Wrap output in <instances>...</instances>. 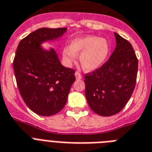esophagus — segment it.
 Masks as SVG:
<instances>
[{
	"instance_id": "1",
	"label": "esophagus",
	"mask_w": 152,
	"mask_h": 152,
	"mask_svg": "<svg viewBox=\"0 0 152 152\" xmlns=\"http://www.w3.org/2000/svg\"><path fill=\"white\" fill-rule=\"evenodd\" d=\"M75 76H76V80H82L83 79L82 75H81V74L78 72H76V73H75Z\"/></svg>"
}]
</instances>
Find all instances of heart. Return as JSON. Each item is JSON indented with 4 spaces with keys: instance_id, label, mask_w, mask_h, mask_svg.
Listing matches in <instances>:
<instances>
[{
    "instance_id": "1",
    "label": "heart",
    "mask_w": 152,
    "mask_h": 152,
    "mask_svg": "<svg viewBox=\"0 0 152 152\" xmlns=\"http://www.w3.org/2000/svg\"><path fill=\"white\" fill-rule=\"evenodd\" d=\"M110 52L108 42L95 35L76 38L71 42L70 47L63 49V58L68 64H72L80 54V61L85 69L95 71L104 64Z\"/></svg>"
}]
</instances>
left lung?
<instances>
[{
	"label": "left lung",
	"mask_w": 152,
	"mask_h": 152,
	"mask_svg": "<svg viewBox=\"0 0 152 152\" xmlns=\"http://www.w3.org/2000/svg\"><path fill=\"white\" fill-rule=\"evenodd\" d=\"M116 47L107 62L85 75L86 100L94 112L110 117L119 113L134 90L138 61L131 43L114 32Z\"/></svg>",
	"instance_id": "left-lung-1"
}]
</instances>
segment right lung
Segmentation results:
<instances>
[{"instance_id": "obj_1", "label": "right lung", "mask_w": 152, "mask_h": 152, "mask_svg": "<svg viewBox=\"0 0 152 152\" xmlns=\"http://www.w3.org/2000/svg\"><path fill=\"white\" fill-rule=\"evenodd\" d=\"M66 30L42 28L18 45L13 62L18 88L28 107L39 115L48 117L62 110L76 80L75 71L61 64L54 48L42 46L58 40Z\"/></svg>"}]
</instances>
